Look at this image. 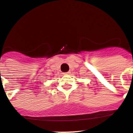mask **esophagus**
<instances>
[{
	"label": "esophagus",
	"instance_id": "esophagus-1",
	"mask_svg": "<svg viewBox=\"0 0 133 133\" xmlns=\"http://www.w3.org/2000/svg\"><path fill=\"white\" fill-rule=\"evenodd\" d=\"M63 74L64 75H68L70 74V72H63Z\"/></svg>",
	"mask_w": 133,
	"mask_h": 133
}]
</instances>
